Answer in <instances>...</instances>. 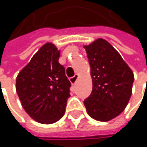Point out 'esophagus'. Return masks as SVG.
<instances>
[{
	"label": "esophagus",
	"mask_w": 147,
	"mask_h": 147,
	"mask_svg": "<svg viewBox=\"0 0 147 147\" xmlns=\"http://www.w3.org/2000/svg\"><path fill=\"white\" fill-rule=\"evenodd\" d=\"M78 78H79V76H78V75H76L75 76H73V77H71V84H72V85H75V84L76 83V82H77Z\"/></svg>",
	"instance_id": "34e87169"
}]
</instances>
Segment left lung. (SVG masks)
Wrapping results in <instances>:
<instances>
[{
  "label": "left lung",
  "mask_w": 147,
  "mask_h": 147,
  "mask_svg": "<svg viewBox=\"0 0 147 147\" xmlns=\"http://www.w3.org/2000/svg\"><path fill=\"white\" fill-rule=\"evenodd\" d=\"M90 65L93 90L84 100L88 114L108 122L126 108L132 94L134 73L120 53L106 40L98 38L84 45Z\"/></svg>",
  "instance_id": "obj_1"
}]
</instances>
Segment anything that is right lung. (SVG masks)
<instances>
[{
    "label": "right lung",
    "instance_id": "add662e5",
    "mask_svg": "<svg viewBox=\"0 0 147 147\" xmlns=\"http://www.w3.org/2000/svg\"><path fill=\"white\" fill-rule=\"evenodd\" d=\"M60 50L46 42L16 78V91L26 113L36 122L52 124L65 114L71 82L59 63Z\"/></svg>",
    "mask_w": 147,
    "mask_h": 147
}]
</instances>
